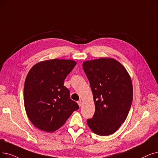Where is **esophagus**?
I'll list each match as a JSON object with an SVG mask.
<instances>
[{
  "label": "esophagus",
  "mask_w": 158,
  "mask_h": 158,
  "mask_svg": "<svg viewBox=\"0 0 158 158\" xmlns=\"http://www.w3.org/2000/svg\"><path fill=\"white\" fill-rule=\"evenodd\" d=\"M77 103H78V105H79V106H81L82 105V102H81V101H77Z\"/></svg>",
  "instance_id": "obj_1"
}]
</instances>
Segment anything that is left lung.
I'll use <instances>...</instances> for the list:
<instances>
[{"mask_svg":"<svg viewBox=\"0 0 158 158\" xmlns=\"http://www.w3.org/2000/svg\"><path fill=\"white\" fill-rule=\"evenodd\" d=\"M83 67L95 107L93 118L87 120V124L95 134L111 135L124 123L131 107V78L125 68L112 58L87 60Z\"/></svg>","mask_w":158,"mask_h":158,"instance_id":"left-lung-1","label":"left lung"}]
</instances>
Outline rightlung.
Wrapping results in <instances>:
<instances>
[{
  "label": "right lung",
  "instance_id": "add662e5",
  "mask_svg": "<svg viewBox=\"0 0 158 158\" xmlns=\"http://www.w3.org/2000/svg\"><path fill=\"white\" fill-rule=\"evenodd\" d=\"M75 65L73 60L55 59L39 62L29 71L24 87V107L37 128L56 131L79 109L64 86V79Z\"/></svg>",
  "mask_w": 158,
  "mask_h": 158
}]
</instances>
